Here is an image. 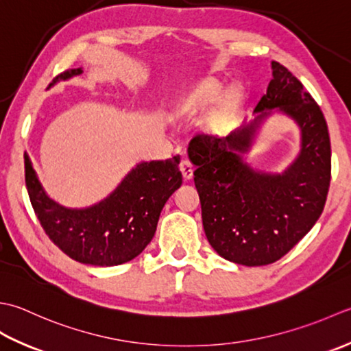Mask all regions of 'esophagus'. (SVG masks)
Wrapping results in <instances>:
<instances>
[{"mask_svg": "<svg viewBox=\"0 0 351 351\" xmlns=\"http://www.w3.org/2000/svg\"><path fill=\"white\" fill-rule=\"evenodd\" d=\"M180 171L184 180H191L192 176H194V167H192V163L186 159L180 162Z\"/></svg>", "mask_w": 351, "mask_h": 351, "instance_id": "34e87169", "label": "esophagus"}]
</instances>
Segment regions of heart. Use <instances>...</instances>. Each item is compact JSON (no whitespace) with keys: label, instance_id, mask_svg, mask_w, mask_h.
Masks as SVG:
<instances>
[{"label":"heart","instance_id":"heart-1","mask_svg":"<svg viewBox=\"0 0 351 351\" xmlns=\"http://www.w3.org/2000/svg\"><path fill=\"white\" fill-rule=\"evenodd\" d=\"M219 94V86L215 83H206L203 88H199L195 94L191 97L182 99L180 103L176 106V112L182 117H191L197 113L199 106L206 101H210V99L215 98ZM219 115H212L206 119V128L207 130H217L219 127Z\"/></svg>","mask_w":351,"mask_h":351}]
</instances>
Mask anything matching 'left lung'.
<instances>
[{
	"label": "left lung",
	"instance_id": "left-lung-1",
	"mask_svg": "<svg viewBox=\"0 0 351 351\" xmlns=\"http://www.w3.org/2000/svg\"><path fill=\"white\" fill-rule=\"evenodd\" d=\"M254 109L226 138L197 134L188 156L197 169L207 241L224 259L245 267L280 259L315 226L330 186L332 149L327 123L302 82L278 62ZM273 111L291 117L300 128V153L282 175L253 170L243 160L260 124Z\"/></svg>",
	"mask_w": 351,
	"mask_h": 351
}]
</instances>
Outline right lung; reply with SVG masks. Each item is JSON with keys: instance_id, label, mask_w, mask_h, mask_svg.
<instances>
[{"instance_id": "obj_1", "label": "right lung", "mask_w": 351, "mask_h": 351, "mask_svg": "<svg viewBox=\"0 0 351 351\" xmlns=\"http://www.w3.org/2000/svg\"><path fill=\"white\" fill-rule=\"evenodd\" d=\"M82 73L68 69L48 88ZM178 163V156L141 162L101 202L73 209L47 195L25 153V186L40 226L63 253L86 265L113 267L134 259L152 242L163 206L182 184Z\"/></svg>"}]
</instances>
